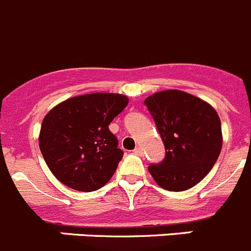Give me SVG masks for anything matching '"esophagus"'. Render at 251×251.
Wrapping results in <instances>:
<instances>
[{"mask_svg": "<svg viewBox=\"0 0 251 251\" xmlns=\"http://www.w3.org/2000/svg\"><path fill=\"white\" fill-rule=\"evenodd\" d=\"M133 153L137 154V155H143V149L141 147H135V149L133 151Z\"/></svg>", "mask_w": 251, "mask_h": 251, "instance_id": "1", "label": "esophagus"}]
</instances>
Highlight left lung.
Segmentation results:
<instances>
[{"label":"left lung","mask_w":251,"mask_h":251,"mask_svg":"<svg viewBox=\"0 0 251 251\" xmlns=\"http://www.w3.org/2000/svg\"><path fill=\"white\" fill-rule=\"evenodd\" d=\"M165 148L164 159L149 164L158 185L183 192L197 185L218 160L222 123L215 109L192 94L176 89L144 100Z\"/></svg>","instance_id":"left-lung-1"}]
</instances>
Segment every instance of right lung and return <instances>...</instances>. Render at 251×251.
<instances>
[{
  "label": "right lung",
  "instance_id": "obj_1",
  "mask_svg": "<svg viewBox=\"0 0 251 251\" xmlns=\"http://www.w3.org/2000/svg\"><path fill=\"white\" fill-rule=\"evenodd\" d=\"M128 102L122 94H84L59 103L45 117L40 149L61 183L78 192H94L108 183L123 158L108 126Z\"/></svg>",
  "mask_w": 251,
  "mask_h": 251
}]
</instances>
